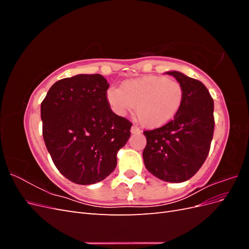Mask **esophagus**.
<instances>
[{
	"label": "esophagus",
	"instance_id": "1",
	"mask_svg": "<svg viewBox=\"0 0 249 249\" xmlns=\"http://www.w3.org/2000/svg\"><path fill=\"white\" fill-rule=\"evenodd\" d=\"M131 133H132V134H140L141 131H140V129H139L138 126L132 125V127H131Z\"/></svg>",
	"mask_w": 249,
	"mask_h": 249
}]
</instances>
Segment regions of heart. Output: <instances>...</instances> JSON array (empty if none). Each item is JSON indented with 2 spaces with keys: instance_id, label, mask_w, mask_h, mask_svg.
I'll list each match as a JSON object with an SVG mask.
<instances>
[{
  "instance_id": "heart-1",
  "label": "heart",
  "mask_w": 249,
  "mask_h": 249,
  "mask_svg": "<svg viewBox=\"0 0 249 249\" xmlns=\"http://www.w3.org/2000/svg\"><path fill=\"white\" fill-rule=\"evenodd\" d=\"M109 106L117 115L135 113L149 129L163 126L175 118L184 100V90L178 81L161 76H144L124 81L119 89L107 92Z\"/></svg>"
}]
</instances>
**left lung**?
I'll return each mask as SVG.
<instances>
[{
  "label": "left lung",
  "instance_id": "left-lung-1",
  "mask_svg": "<svg viewBox=\"0 0 249 249\" xmlns=\"http://www.w3.org/2000/svg\"><path fill=\"white\" fill-rule=\"evenodd\" d=\"M166 73L182 85L183 104L171 122L143 132V161L158 178L182 183L199 170L209 155L215 126L214 101L200 81L178 71Z\"/></svg>",
  "mask_w": 249,
  "mask_h": 249
}]
</instances>
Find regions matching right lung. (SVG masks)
<instances>
[{"mask_svg": "<svg viewBox=\"0 0 249 249\" xmlns=\"http://www.w3.org/2000/svg\"><path fill=\"white\" fill-rule=\"evenodd\" d=\"M102 74L59 80L41 103L42 136L57 169L79 185H91L115 169L117 152L132 123L109 106Z\"/></svg>", "mask_w": 249, "mask_h": 249, "instance_id": "obj_1", "label": "right lung"}]
</instances>
